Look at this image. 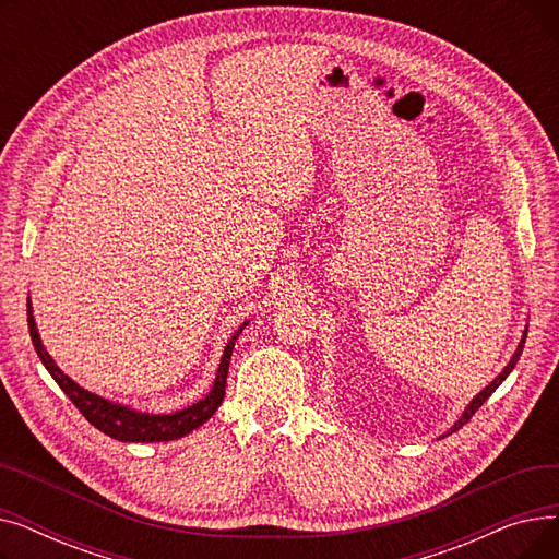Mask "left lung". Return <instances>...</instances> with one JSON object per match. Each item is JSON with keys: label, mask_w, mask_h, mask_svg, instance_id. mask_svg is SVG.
Returning <instances> with one entry per match:
<instances>
[{"label": "left lung", "mask_w": 559, "mask_h": 559, "mask_svg": "<svg viewBox=\"0 0 559 559\" xmlns=\"http://www.w3.org/2000/svg\"><path fill=\"white\" fill-rule=\"evenodd\" d=\"M525 335H527V333H523V340H521L519 348L514 350V356H512L510 365H508V367H506V369H503L501 373H498V378H493V380H491V383H489V385H487V388H485V390H483V392H480V394H478V396H476V399H474L472 403H468V407L464 409V415H462V417H460V421H457V424H455V426L451 428V432L460 430V428H462V426H464L466 421H472V417L476 415V409H478V407H480V405H483V403H485V401H487V399H489V396H491V394L496 392V388H498V385H501V383H503V380L508 378V373H510V371L514 369V365H516V360H519V356H521V350H523V344H525ZM451 432H449V435H451Z\"/></svg>", "instance_id": "8db88e82"}]
</instances>
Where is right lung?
I'll use <instances>...</instances> for the list:
<instances>
[{"instance_id":"1","label":"right lung","mask_w":559,"mask_h":559,"mask_svg":"<svg viewBox=\"0 0 559 559\" xmlns=\"http://www.w3.org/2000/svg\"><path fill=\"white\" fill-rule=\"evenodd\" d=\"M26 321H28V333H32V342L36 346V354L43 360V365L47 367V371L51 373V378L58 383V388H61L70 396V401L79 407V413L97 430L106 432L112 439H120V442H169V439L183 437V435L192 432L194 428H199L203 421H209L224 401L226 376H228V365H230V356L235 348V340H238V335L247 326V324H242L238 331H235L230 342L226 344L219 369H217L215 385L209 396L181 409V413H174V415H142V413H135V409L110 403L97 394H91L87 390L79 388L70 376H66L61 369L56 367V362L45 350L38 329H36L34 314H32V304H26Z\"/></svg>"}]
</instances>
